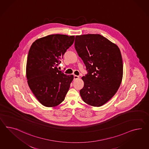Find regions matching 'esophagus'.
I'll list each match as a JSON object with an SVG mask.
<instances>
[{
	"instance_id": "34e87169",
	"label": "esophagus",
	"mask_w": 149,
	"mask_h": 149,
	"mask_svg": "<svg viewBox=\"0 0 149 149\" xmlns=\"http://www.w3.org/2000/svg\"><path fill=\"white\" fill-rule=\"evenodd\" d=\"M79 77L78 76H77V75H74V80L78 79H79Z\"/></svg>"
}]
</instances>
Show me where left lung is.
Segmentation results:
<instances>
[{
    "label": "left lung",
    "mask_w": 149,
    "mask_h": 149,
    "mask_svg": "<svg viewBox=\"0 0 149 149\" xmlns=\"http://www.w3.org/2000/svg\"><path fill=\"white\" fill-rule=\"evenodd\" d=\"M75 49L88 73L81 79L80 90L85 103L101 107L110 100L122 80L123 64L120 49L115 43L99 34L76 36Z\"/></svg>",
    "instance_id": "left-lung-1"
}]
</instances>
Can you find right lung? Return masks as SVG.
I'll return each mask as SVG.
<instances>
[{"instance_id": "obj_1", "label": "right lung", "mask_w": 149, "mask_h": 149, "mask_svg": "<svg viewBox=\"0 0 149 149\" xmlns=\"http://www.w3.org/2000/svg\"><path fill=\"white\" fill-rule=\"evenodd\" d=\"M74 36L51 34L37 39L29 51L26 67L27 84L42 105L54 107L65 99L73 76L58 70V66Z\"/></svg>"}]
</instances>
